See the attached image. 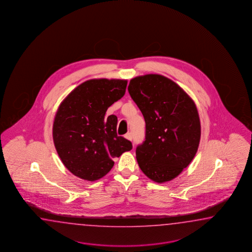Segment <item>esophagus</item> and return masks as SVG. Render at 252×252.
<instances>
[{"label":"esophagus","instance_id":"obj_1","mask_svg":"<svg viewBox=\"0 0 252 252\" xmlns=\"http://www.w3.org/2000/svg\"><path fill=\"white\" fill-rule=\"evenodd\" d=\"M125 137H126V139H128L129 141H132V139H133V136H132L131 133H127V134L125 135Z\"/></svg>","mask_w":252,"mask_h":252}]
</instances>
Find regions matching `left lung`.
Wrapping results in <instances>:
<instances>
[{
  "label": "left lung",
  "instance_id": "obj_1",
  "mask_svg": "<svg viewBox=\"0 0 252 252\" xmlns=\"http://www.w3.org/2000/svg\"><path fill=\"white\" fill-rule=\"evenodd\" d=\"M128 92L146 121V140L136 147L140 169L158 184L177 177L195 157L201 123L195 103L159 74L132 78Z\"/></svg>",
  "mask_w": 252,
  "mask_h": 252
}]
</instances>
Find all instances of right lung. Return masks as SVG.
<instances>
[{
	"label": "right lung",
	"mask_w": 252,
	"mask_h": 252,
	"mask_svg": "<svg viewBox=\"0 0 252 252\" xmlns=\"http://www.w3.org/2000/svg\"><path fill=\"white\" fill-rule=\"evenodd\" d=\"M127 80L94 78L78 86L62 101L53 122L57 153L67 170L94 182L114 166L113 159L132 149L117 134L118 118L107 108L126 93Z\"/></svg>",
	"instance_id": "obj_1"
}]
</instances>
